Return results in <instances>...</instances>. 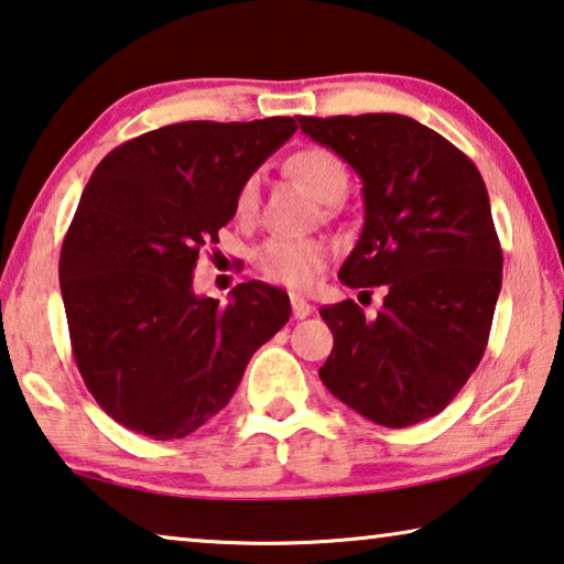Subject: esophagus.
I'll return each instance as SVG.
<instances>
[{
  "label": "esophagus",
  "mask_w": 564,
  "mask_h": 564,
  "mask_svg": "<svg viewBox=\"0 0 564 564\" xmlns=\"http://www.w3.org/2000/svg\"><path fill=\"white\" fill-rule=\"evenodd\" d=\"M291 308H293V318H308L311 314H314V306L306 299H301L293 293L291 296Z\"/></svg>",
  "instance_id": "1"
}]
</instances>
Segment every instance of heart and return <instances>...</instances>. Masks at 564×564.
<instances>
[{
	"mask_svg": "<svg viewBox=\"0 0 564 564\" xmlns=\"http://www.w3.org/2000/svg\"><path fill=\"white\" fill-rule=\"evenodd\" d=\"M285 173L296 181L311 198L324 205H336L348 193V167L334 150L303 148L285 160ZM258 205V177H248L240 185L236 210L250 216ZM256 263L263 275L291 289H306L328 263V246L314 238H271L258 248Z\"/></svg>",
	"mask_w": 564,
	"mask_h": 564,
	"instance_id": "heart-1",
	"label": "heart"
}]
</instances>
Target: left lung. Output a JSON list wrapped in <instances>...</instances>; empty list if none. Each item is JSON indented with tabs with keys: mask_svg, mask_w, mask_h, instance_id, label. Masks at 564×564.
I'll return each mask as SVG.
<instances>
[{
	"mask_svg": "<svg viewBox=\"0 0 564 564\" xmlns=\"http://www.w3.org/2000/svg\"><path fill=\"white\" fill-rule=\"evenodd\" d=\"M299 124L364 183V228L338 279L387 285L377 318L351 299L321 308L334 351L318 377L381 426L424 422L459 394L487 348L502 289L487 185L462 150L406 115Z\"/></svg>",
	"mask_w": 564,
	"mask_h": 564,
	"instance_id": "1",
	"label": "left lung"
}]
</instances>
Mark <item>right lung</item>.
<instances>
[{"label": "right lung", "instance_id": "obj_1", "mask_svg": "<svg viewBox=\"0 0 564 564\" xmlns=\"http://www.w3.org/2000/svg\"><path fill=\"white\" fill-rule=\"evenodd\" d=\"M296 130L293 118L165 124L115 148L89 177L59 289L89 394L130 432L193 434L289 321L285 291L248 281L220 306L193 291V271L236 216L240 185Z\"/></svg>", "mask_w": 564, "mask_h": 564}]
</instances>
